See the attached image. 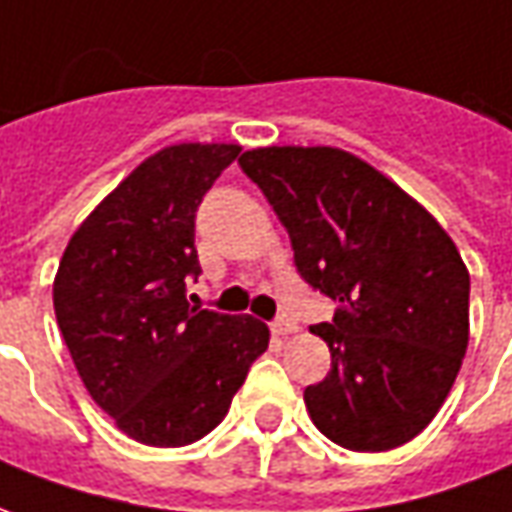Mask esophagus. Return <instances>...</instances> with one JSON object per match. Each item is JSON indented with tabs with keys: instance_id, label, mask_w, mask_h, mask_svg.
Segmentation results:
<instances>
[{
	"instance_id": "34e87169",
	"label": "esophagus",
	"mask_w": 512,
	"mask_h": 512,
	"mask_svg": "<svg viewBox=\"0 0 512 512\" xmlns=\"http://www.w3.org/2000/svg\"><path fill=\"white\" fill-rule=\"evenodd\" d=\"M271 332H274L277 338H288V335L296 332V324L288 321V318H280V321H274V324H271Z\"/></svg>"
}]
</instances>
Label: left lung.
Listing matches in <instances>:
<instances>
[{
	"instance_id": "obj_1",
	"label": "left lung",
	"mask_w": 512,
	"mask_h": 512,
	"mask_svg": "<svg viewBox=\"0 0 512 512\" xmlns=\"http://www.w3.org/2000/svg\"><path fill=\"white\" fill-rule=\"evenodd\" d=\"M241 169L291 235L302 280L335 302L310 327L330 374L307 413L352 452L413 441L441 410L468 346V268L413 196L335 146H260Z\"/></svg>"
}]
</instances>
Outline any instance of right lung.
<instances>
[{
	"label": "right lung",
	"instance_id": "add662e5",
	"mask_svg": "<svg viewBox=\"0 0 512 512\" xmlns=\"http://www.w3.org/2000/svg\"><path fill=\"white\" fill-rule=\"evenodd\" d=\"M238 144H174L146 157L71 235L55 274V316L82 385L146 446L216 430L268 349V327L188 302L199 277L196 207Z\"/></svg>",
	"mask_w": 512,
	"mask_h": 512
}]
</instances>
